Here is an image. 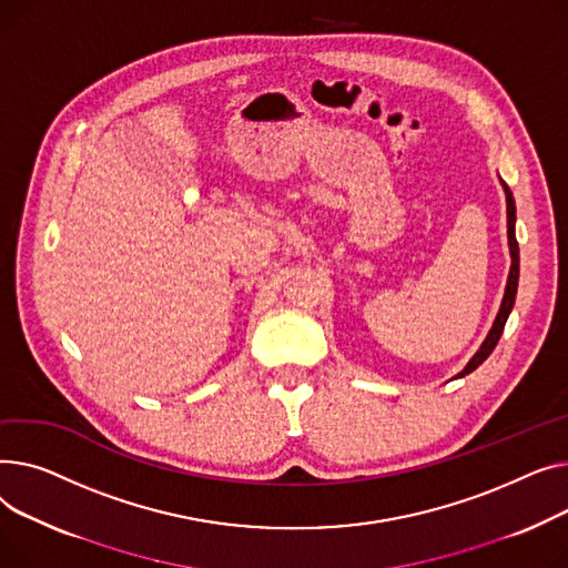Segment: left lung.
<instances>
[{"label":"left lung","instance_id":"left-lung-1","mask_svg":"<svg viewBox=\"0 0 568 568\" xmlns=\"http://www.w3.org/2000/svg\"><path fill=\"white\" fill-rule=\"evenodd\" d=\"M499 183H503V190H505V196H507V239H509V254H511V268H509V277H507V286H505V297H503V305H499V312L493 321V327L488 329V335L484 339V344L479 346V351L473 355V359L465 364V369L454 376V378H463L473 374L477 366L493 353V348L497 346L499 337H503V329H505V323L514 310V303H516V291H518V275H520V256H518V243H516V202H514V194L509 190V185L499 179Z\"/></svg>","mask_w":568,"mask_h":568}]
</instances>
